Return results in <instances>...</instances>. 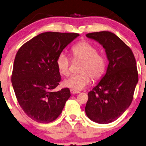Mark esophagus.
<instances>
[{
	"label": "esophagus",
	"mask_w": 146,
	"mask_h": 146,
	"mask_svg": "<svg viewBox=\"0 0 146 146\" xmlns=\"http://www.w3.org/2000/svg\"><path fill=\"white\" fill-rule=\"evenodd\" d=\"M70 93H71L72 94H76V93H79L80 92H79V91H74V90H73V89H71L70 90Z\"/></svg>",
	"instance_id": "esophagus-1"
}]
</instances>
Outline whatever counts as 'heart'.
Listing matches in <instances>:
<instances>
[{
	"mask_svg": "<svg viewBox=\"0 0 146 146\" xmlns=\"http://www.w3.org/2000/svg\"><path fill=\"white\" fill-rule=\"evenodd\" d=\"M74 57L83 61L80 67L81 74L72 75L64 81L65 87L80 91L83 89L90 83L91 78L98 80L103 76L106 70V61L105 57L98 53V49L87 41L77 43L72 48ZM56 64L59 72L63 76H68L70 74V60L64 53L57 57Z\"/></svg>",
	"mask_w": 146,
	"mask_h": 146,
	"instance_id": "b5f03b06",
	"label": "heart"
}]
</instances>
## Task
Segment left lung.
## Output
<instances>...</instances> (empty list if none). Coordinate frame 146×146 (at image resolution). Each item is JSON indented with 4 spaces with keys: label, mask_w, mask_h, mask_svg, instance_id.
<instances>
[{
    "label": "left lung",
    "mask_w": 146,
    "mask_h": 146,
    "mask_svg": "<svg viewBox=\"0 0 146 146\" xmlns=\"http://www.w3.org/2000/svg\"><path fill=\"white\" fill-rule=\"evenodd\" d=\"M86 36L102 45L109 64L100 82L88 93L85 112L93 122L110 123L118 119L132 102L138 82L136 61L131 48L114 33L93 32Z\"/></svg>",
    "instance_id": "obj_1"
}]
</instances>
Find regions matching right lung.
<instances>
[{"mask_svg": "<svg viewBox=\"0 0 146 146\" xmlns=\"http://www.w3.org/2000/svg\"><path fill=\"white\" fill-rule=\"evenodd\" d=\"M78 36L44 32L23 44L16 54L13 87L23 111L38 123H48L56 119L71 95L68 88L53 91L61 80L56 60Z\"/></svg>", "mask_w": 146, "mask_h": 146, "instance_id": "obj_1", "label": "right lung"}]
</instances>
